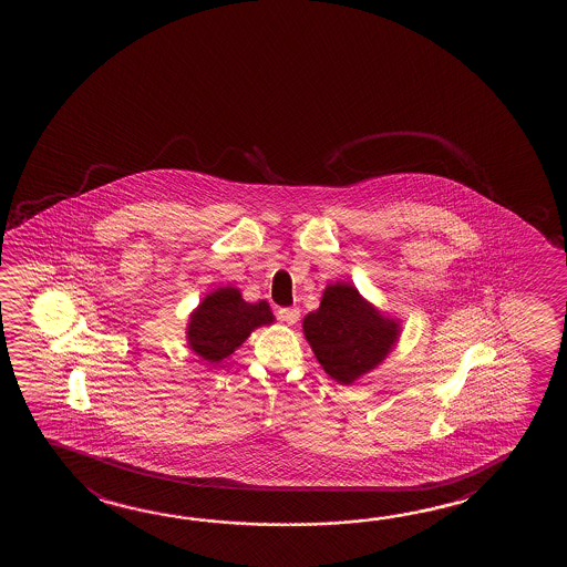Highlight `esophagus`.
<instances>
[{"label":"esophagus","instance_id":"34e87169","mask_svg":"<svg viewBox=\"0 0 567 567\" xmlns=\"http://www.w3.org/2000/svg\"><path fill=\"white\" fill-rule=\"evenodd\" d=\"M277 315H279V320H282V322H287V324H297L298 318H300V310H298L297 307L280 308Z\"/></svg>","mask_w":567,"mask_h":567}]
</instances>
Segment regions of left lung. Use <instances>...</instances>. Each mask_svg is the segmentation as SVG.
I'll return each instance as SVG.
<instances>
[{
    "instance_id": "left-lung-1",
    "label": "left lung",
    "mask_w": 567,
    "mask_h": 567,
    "mask_svg": "<svg viewBox=\"0 0 567 567\" xmlns=\"http://www.w3.org/2000/svg\"><path fill=\"white\" fill-rule=\"evenodd\" d=\"M302 328L316 360L342 385L372 372L400 338V322L381 315L348 282L326 287L320 308L305 316Z\"/></svg>"
}]
</instances>
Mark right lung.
<instances>
[{
    "label": "right lung",
    "mask_w": 567,
    "mask_h": 567,
    "mask_svg": "<svg viewBox=\"0 0 567 567\" xmlns=\"http://www.w3.org/2000/svg\"><path fill=\"white\" fill-rule=\"evenodd\" d=\"M275 316L265 300L245 302L237 288H217L189 316L187 343L207 362H221L241 346L255 328L272 324Z\"/></svg>",
    "instance_id": "right-lung-1"
}]
</instances>
